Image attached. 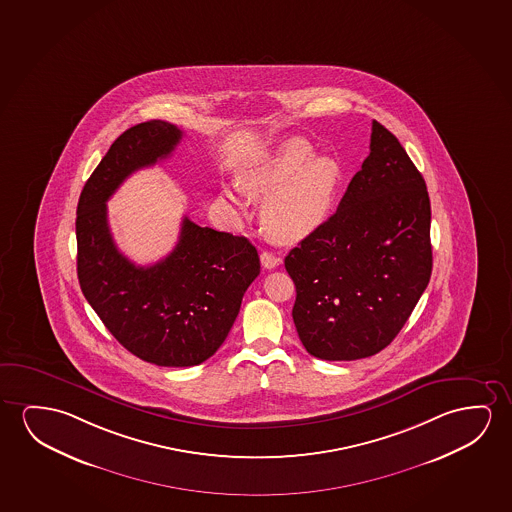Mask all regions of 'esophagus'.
<instances>
[{
	"label": "esophagus",
	"instance_id": "obj_1",
	"mask_svg": "<svg viewBox=\"0 0 512 512\" xmlns=\"http://www.w3.org/2000/svg\"><path fill=\"white\" fill-rule=\"evenodd\" d=\"M260 262H262V266L266 267V269H275L282 262V259L276 257L275 253L262 252L260 253Z\"/></svg>",
	"mask_w": 512,
	"mask_h": 512
}]
</instances>
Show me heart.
I'll return each instance as SVG.
<instances>
[{"instance_id":"b5f03b06","label":"heart","mask_w":512,"mask_h":512,"mask_svg":"<svg viewBox=\"0 0 512 512\" xmlns=\"http://www.w3.org/2000/svg\"><path fill=\"white\" fill-rule=\"evenodd\" d=\"M341 169L331 156L315 155L304 139H287L259 158L243 176L253 195H267L262 225L267 234L292 243L312 234L326 222L340 188ZM227 199L239 204L234 192Z\"/></svg>"}]
</instances>
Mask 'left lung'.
I'll return each instance as SVG.
<instances>
[{
    "label": "left lung",
    "instance_id": "1",
    "mask_svg": "<svg viewBox=\"0 0 512 512\" xmlns=\"http://www.w3.org/2000/svg\"><path fill=\"white\" fill-rule=\"evenodd\" d=\"M430 223L421 172L373 121L370 155L336 213L285 257L308 354L354 361L386 349L430 282Z\"/></svg>",
    "mask_w": 512,
    "mask_h": 512
}]
</instances>
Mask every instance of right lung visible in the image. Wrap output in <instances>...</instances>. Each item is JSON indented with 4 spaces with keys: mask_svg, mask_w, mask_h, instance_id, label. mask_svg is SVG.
Wrapping results in <instances>:
<instances>
[{
    "mask_svg": "<svg viewBox=\"0 0 512 512\" xmlns=\"http://www.w3.org/2000/svg\"><path fill=\"white\" fill-rule=\"evenodd\" d=\"M178 126L151 119L112 142L77 204V276L82 294L128 352L156 366L204 363L220 349L250 283L259 276L257 248L243 236L183 218L165 259L137 266L119 252L107 222V200L130 174L171 155Z\"/></svg>",
    "mask_w": 512,
    "mask_h": 512,
    "instance_id": "add662e5",
    "label": "right lung"
}]
</instances>
